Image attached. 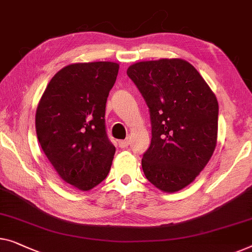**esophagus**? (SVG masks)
Segmentation results:
<instances>
[{
	"mask_svg": "<svg viewBox=\"0 0 252 252\" xmlns=\"http://www.w3.org/2000/svg\"><path fill=\"white\" fill-rule=\"evenodd\" d=\"M118 145H119V148L125 149L129 145V141L128 140H122V141L118 142Z\"/></svg>",
	"mask_w": 252,
	"mask_h": 252,
	"instance_id": "34e87169",
	"label": "esophagus"
}]
</instances>
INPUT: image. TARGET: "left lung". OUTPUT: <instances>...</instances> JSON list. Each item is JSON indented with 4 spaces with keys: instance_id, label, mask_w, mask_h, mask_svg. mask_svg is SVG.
I'll list each match as a JSON object with an SVG mask.
<instances>
[{
    "instance_id": "8db88e82",
    "label": "left lung",
    "mask_w": 252,
    "mask_h": 252,
    "mask_svg": "<svg viewBox=\"0 0 252 252\" xmlns=\"http://www.w3.org/2000/svg\"><path fill=\"white\" fill-rule=\"evenodd\" d=\"M127 75L150 111L151 144L142 169L163 192L191 184L217 144L218 102L198 70L182 59L141 61Z\"/></svg>"
}]
</instances>
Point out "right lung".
Here are the masks:
<instances>
[{
    "label": "right lung",
    "mask_w": 252,
    "mask_h": 252,
    "mask_svg": "<svg viewBox=\"0 0 252 252\" xmlns=\"http://www.w3.org/2000/svg\"><path fill=\"white\" fill-rule=\"evenodd\" d=\"M119 64L72 63L53 76L39 100L36 134L65 183L82 191L107 177L116 148L105 130V103Z\"/></svg>",
    "instance_id": "1"
}]
</instances>
